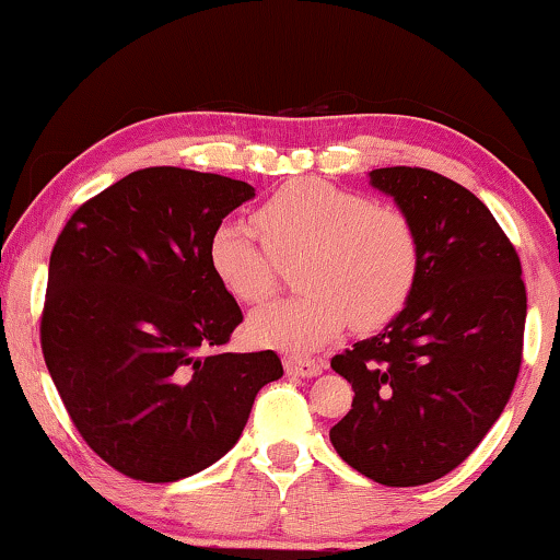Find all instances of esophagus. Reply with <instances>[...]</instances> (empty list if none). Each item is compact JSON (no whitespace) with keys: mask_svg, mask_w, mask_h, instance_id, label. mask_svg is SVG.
<instances>
[{"mask_svg":"<svg viewBox=\"0 0 560 560\" xmlns=\"http://www.w3.org/2000/svg\"><path fill=\"white\" fill-rule=\"evenodd\" d=\"M320 370H324V362H316V359L285 357V372L293 377H316Z\"/></svg>","mask_w":560,"mask_h":560,"instance_id":"1","label":"esophagus"}]
</instances>
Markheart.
<instances>
[{
  "label": "heart",
  "instance_id": "1",
  "mask_svg": "<svg viewBox=\"0 0 560 560\" xmlns=\"http://www.w3.org/2000/svg\"><path fill=\"white\" fill-rule=\"evenodd\" d=\"M262 244L236 221L213 226L206 244L211 272L240 303L257 305L278 288V265L295 267L303 295L259 308L249 318L257 347L316 354L351 318L359 328L393 320L410 301L420 270L412 221L395 206L318 178L280 186L252 213Z\"/></svg>",
  "mask_w": 560,
  "mask_h": 560
}]
</instances>
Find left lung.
<instances>
[{
    "label": "left lung",
    "instance_id": "obj_1",
    "mask_svg": "<svg viewBox=\"0 0 560 560\" xmlns=\"http://www.w3.org/2000/svg\"><path fill=\"white\" fill-rule=\"evenodd\" d=\"M370 183L416 226L420 270L405 308L331 359L354 402L328 435L364 477L418 487L456 469L510 400L523 364V267L492 211L446 175L397 165Z\"/></svg>",
    "mask_w": 560,
    "mask_h": 560
}]
</instances>
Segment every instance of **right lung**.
<instances>
[{
	"label": "right lung",
	"instance_id": "add662e5",
	"mask_svg": "<svg viewBox=\"0 0 560 560\" xmlns=\"http://www.w3.org/2000/svg\"><path fill=\"white\" fill-rule=\"evenodd\" d=\"M255 188L144 167L79 206L56 240L40 347L83 441L129 479L198 474L240 441L252 402L282 377L275 351H221L242 308L206 244Z\"/></svg>",
	"mask_w": 560,
	"mask_h": 560
}]
</instances>
